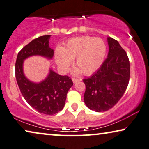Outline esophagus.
I'll use <instances>...</instances> for the list:
<instances>
[{"label": "esophagus", "instance_id": "obj_1", "mask_svg": "<svg viewBox=\"0 0 149 149\" xmlns=\"http://www.w3.org/2000/svg\"><path fill=\"white\" fill-rule=\"evenodd\" d=\"M72 81H73V83L75 84V83H77V81H79V79H76V78H73L72 79Z\"/></svg>", "mask_w": 149, "mask_h": 149}]
</instances>
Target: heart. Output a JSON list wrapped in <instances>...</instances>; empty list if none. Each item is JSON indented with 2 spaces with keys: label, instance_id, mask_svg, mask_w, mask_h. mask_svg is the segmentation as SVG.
Returning <instances> with one entry per match:
<instances>
[{
  "label": "heart",
  "instance_id": "heart-1",
  "mask_svg": "<svg viewBox=\"0 0 149 149\" xmlns=\"http://www.w3.org/2000/svg\"><path fill=\"white\" fill-rule=\"evenodd\" d=\"M107 47L99 38L88 36L70 39L63 48H57L55 52L56 63L63 72L68 70L75 58V68L73 73L78 75H91L96 72L103 63L106 55Z\"/></svg>",
  "mask_w": 149,
  "mask_h": 149
}]
</instances>
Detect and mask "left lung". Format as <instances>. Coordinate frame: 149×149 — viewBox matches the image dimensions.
Wrapping results in <instances>:
<instances>
[{
  "instance_id": "left-lung-1",
  "label": "left lung",
  "mask_w": 149,
  "mask_h": 149,
  "mask_svg": "<svg viewBox=\"0 0 149 149\" xmlns=\"http://www.w3.org/2000/svg\"><path fill=\"white\" fill-rule=\"evenodd\" d=\"M107 58L96 72L84 79L86 105L96 112L105 111L120 100L130 79V62L125 51L116 40L107 38Z\"/></svg>"
}]
</instances>
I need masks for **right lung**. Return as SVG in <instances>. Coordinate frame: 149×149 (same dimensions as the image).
Segmentation results:
<instances>
[{"mask_svg": "<svg viewBox=\"0 0 149 149\" xmlns=\"http://www.w3.org/2000/svg\"><path fill=\"white\" fill-rule=\"evenodd\" d=\"M51 35H45L31 41L17 54L15 63V77L21 93L28 103L41 113L54 115L63 108L67 94L73 86L68 75H61L49 69L47 77L34 82L26 76L24 63L33 56H40L51 60L54 51L49 47Z\"/></svg>", "mask_w": 149, "mask_h": 149, "instance_id": "1", "label": "right lung"}]
</instances>
